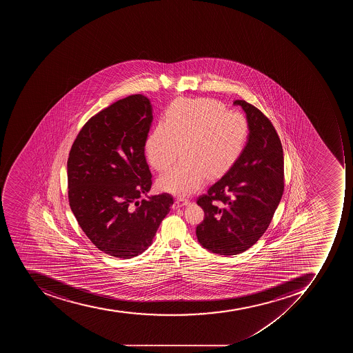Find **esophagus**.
<instances>
[{"mask_svg":"<svg viewBox=\"0 0 353 353\" xmlns=\"http://www.w3.org/2000/svg\"><path fill=\"white\" fill-rule=\"evenodd\" d=\"M190 201L185 200V199H178V200H175L174 204H173V208H182V206L189 205Z\"/></svg>","mask_w":353,"mask_h":353,"instance_id":"obj_1","label":"esophagus"}]
</instances>
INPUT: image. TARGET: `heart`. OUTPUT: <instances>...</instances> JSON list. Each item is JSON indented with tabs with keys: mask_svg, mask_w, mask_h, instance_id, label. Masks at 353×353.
Returning <instances> with one entry per match:
<instances>
[{
	"mask_svg": "<svg viewBox=\"0 0 353 353\" xmlns=\"http://www.w3.org/2000/svg\"><path fill=\"white\" fill-rule=\"evenodd\" d=\"M248 120L225 111L213 99H180L145 143V157L159 172L171 167L182 148L183 162L159 179L162 191L189 196L208 179H219L236 163L248 141Z\"/></svg>",
	"mask_w": 353,
	"mask_h": 353,
	"instance_id": "1",
	"label": "heart"
}]
</instances>
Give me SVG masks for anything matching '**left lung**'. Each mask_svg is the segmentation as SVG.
Instances as JSON below:
<instances>
[{
    "label": "left lung",
    "instance_id": "obj_1",
    "mask_svg": "<svg viewBox=\"0 0 353 353\" xmlns=\"http://www.w3.org/2000/svg\"><path fill=\"white\" fill-rule=\"evenodd\" d=\"M248 118V142L236 163L197 199L204 219L197 241L230 256L252 248L266 232L283 193V152L270 120L255 105L235 100Z\"/></svg>",
    "mask_w": 353,
    "mask_h": 353
}]
</instances>
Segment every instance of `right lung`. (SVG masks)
<instances>
[{
  "instance_id": "add662e5",
  "label": "right lung",
  "mask_w": 353,
  "mask_h": 353,
  "mask_svg": "<svg viewBox=\"0 0 353 353\" xmlns=\"http://www.w3.org/2000/svg\"><path fill=\"white\" fill-rule=\"evenodd\" d=\"M152 119L143 94L118 100L83 125L67 161L78 224L98 250L117 259L143 253L173 204L168 193L147 195L152 175L145 145ZM142 194L148 199L139 201Z\"/></svg>"
}]
</instances>
